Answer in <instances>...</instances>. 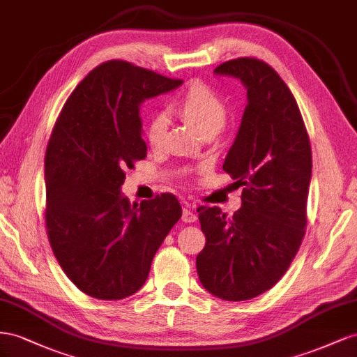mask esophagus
Returning a JSON list of instances; mask_svg holds the SVG:
<instances>
[{"mask_svg":"<svg viewBox=\"0 0 357 357\" xmlns=\"http://www.w3.org/2000/svg\"><path fill=\"white\" fill-rule=\"evenodd\" d=\"M181 220L184 222H195L197 220V215L195 212H192V209H190V206L182 209V217Z\"/></svg>","mask_w":357,"mask_h":357,"instance_id":"obj_1","label":"esophagus"}]
</instances>
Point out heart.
<instances>
[{"label": "heart", "instance_id": "b5f03b06", "mask_svg": "<svg viewBox=\"0 0 357 357\" xmlns=\"http://www.w3.org/2000/svg\"><path fill=\"white\" fill-rule=\"evenodd\" d=\"M178 109L195 126L199 133L217 130L226 121V105L215 89L203 82H195L178 100ZM169 126V115L166 110H160L152 115L146 127V137L152 146H158L166 135Z\"/></svg>", "mask_w": 357, "mask_h": 357}]
</instances>
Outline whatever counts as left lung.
Masks as SVG:
<instances>
[{
    "label": "left lung",
    "mask_w": 357,
    "mask_h": 357,
    "mask_svg": "<svg viewBox=\"0 0 357 357\" xmlns=\"http://www.w3.org/2000/svg\"><path fill=\"white\" fill-rule=\"evenodd\" d=\"M213 73L247 89L238 135L222 169L242 190L229 220L220 208L197 209L206 245L196 259L202 286L224 301H248L273 287L301 247L307 226L312 157L291 91L271 66L238 58Z\"/></svg>",
    "instance_id": "8db88e82"
}]
</instances>
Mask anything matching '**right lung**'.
Segmentation results:
<instances>
[{"label": "right lung", "mask_w": 357, "mask_h": 357, "mask_svg": "<svg viewBox=\"0 0 357 357\" xmlns=\"http://www.w3.org/2000/svg\"><path fill=\"white\" fill-rule=\"evenodd\" d=\"M181 85L107 61L76 86L55 122L45 157L47 236L59 266L88 296L119 301L140 290L182 215L173 195L131 205L121 192L124 169L146 157L140 105Z\"/></svg>", "instance_id": "add662e5"}]
</instances>
